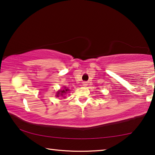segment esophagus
<instances>
[{"instance_id":"obj_1","label":"esophagus","mask_w":155,"mask_h":155,"mask_svg":"<svg viewBox=\"0 0 155 155\" xmlns=\"http://www.w3.org/2000/svg\"><path fill=\"white\" fill-rule=\"evenodd\" d=\"M87 82H83V87H87Z\"/></svg>"}]
</instances>
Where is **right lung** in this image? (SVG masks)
I'll return each mask as SVG.
<instances>
[{
	"label": "right lung",
	"mask_w": 155,
	"mask_h": 155,
	"mask_svg": "<svg viewBox=\"0 0 155 155\" xmlns=\"http://www.w3.org/2000/svg\"><path fill=\"white\" fill-rule=\"evenodd\" d=\"M69 91L68 88H67L65 87H64V89H60V91H58L57 93H56V97H59V96H63L64 95H65L66 93H67V91Z\"/></svg>",
	"instance_id": "right-lung-1"
}]
</instances>
